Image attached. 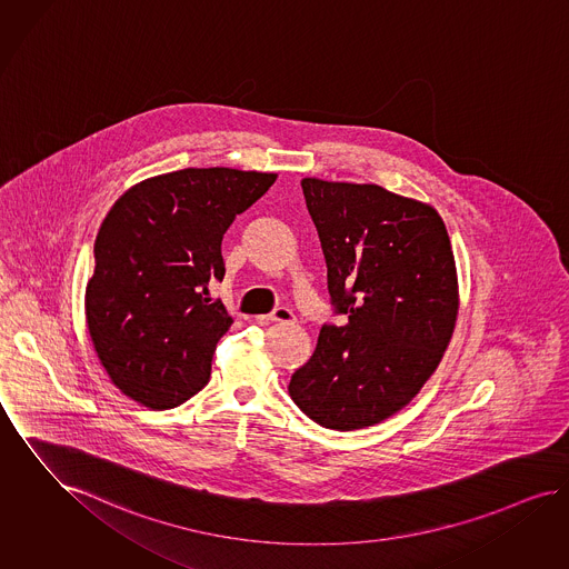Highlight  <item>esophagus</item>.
Returning a JSON list of instances; mask_svg holds the SVG:
<instances>
[{"label":"esophagus","instance_id":"obj_1","mask_svg":"<svg viewBox=\"0 0 569 569\" xmlns=\"http://www.w3.org/2000/svg\"><path fill=\"white\" fill-rule=\"evenodd\" d=\"M257 322H261V325H268V322H287V325H291V322H295L293 310L280 306V308H276L274 312H270L268 316H257Z\"/></svg>","mask_w":569,"mask_h":569}]
</instances>
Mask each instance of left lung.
Returning a JSON list of instances; mask_svg holds the SVG:
<instances>
[{
	"label": "left lung",
	"instance_id": "obj_1",
	"mask_svg": "<svg viewBox=\"0 0 569 569\" xmlns=\"http://www.w3.org/2000/svg\"><path fill=\"white\" fill-rule=\"evenodd\" d=\"M336 315L289 383L331 430L395 416L435 373L456 327L458 278L439 212L379 186L303 179Z\"/></svg>",
	"mask_w": 569,
	"mask_h": 569
}]
</instances>
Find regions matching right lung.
Returning <instances> with one entry per match:
<instances>
[{
    "label": "right lung",
    "mask_w": 569,
    "mask_h": 569,
    "mask_svg": "<svg viewBox=\"0 0 569 569\" xmlns=\"http://www.w3.org/2000/svg\"><path fill=\"white\" fill-rule=\"evenodd\" d=\"M274 172L183 169L137 183L94 240L86 322L111 381L151 409H172L211 378L232 316L211 299L223 280V233Z\"/></svg>",
    "instance_id": "right-lung-1"
}]
</instances>
